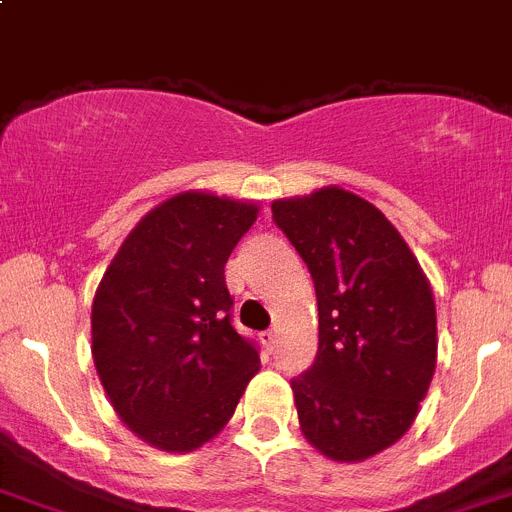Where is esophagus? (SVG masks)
<instances>
[{"mask_svg":"<svg viewBox=\"0 0 512 512\" xmlns=\"http://www.w3.org/2000/svg\"><path fill=\"white\" fill-rule=\"evenodd\" d=\"M260 342L265 344L267 352H273L275 344H278V334H275V331H262V334H260Z\"/></svg>","mask_w":512,"mask_h":512,"instance_id":"obj_1","label":"esophagus"}]
</instances>
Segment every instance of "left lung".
Returning a JSON list of instances; mask_svg holds the SVG:
<instances>
[{"instance_id":"8db88e82","label":"left lung","mask_w":512,"mask_h":512,"mask_svg":"<svg viewBox=\"0 0 512 512\" xmlns=\"http://www.w3.org/2000/svg\"><path fill=\"white\" fill-rule=\"evenodd\" d=\"M273 219L308 265L319 352L290 382L298 423L334 462H365L416 421L436 370L428 278L377 206L339 186L273 201Z\"/></svg>"}]
</instances>
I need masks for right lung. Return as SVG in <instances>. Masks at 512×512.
I'll return each mask as SVG.
<instances>
[{
  "label": "right lung",
  "instance_id": "1",
  "mask_svg": "<svg viewBox=\"0 0 512 512\" xmlns=\"http://www.w3.org/2000/svg\"><path fill=\"white\" fill-rule=\"evenodd\" d=\"M252 201L183 191L127 234L96 288L91 354L109 403L145 444L186 454L214 439L260 370L232 326L224 265Z\"/></svg>",
  "mask_w": 512,
  "mask_h": 512
}]
</instances>
